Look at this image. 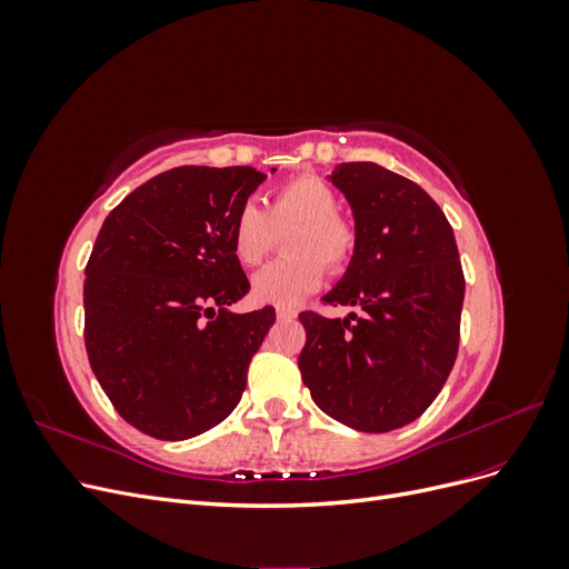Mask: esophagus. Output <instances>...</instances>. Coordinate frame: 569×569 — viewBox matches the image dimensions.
Returning a JSON list of instances; mask_svg holds the SVG:
<instances>
[{
	"mask_svg": "<svg viewBox=\"0 0 569 569\" xmlns=\"http://www.w3.org/2000/svg\"><path fill=\"white\" fill-rule=\"evenodd\" d=\"M274 313H278L280 320H295V318H297V308H291V306H278V308H274Z\"/></svg>",
	"mask_w": 569,
	"mask_h": 569,
	"instance_id": "esophagus-1",
	"label": "esophagus"
}]
</instances>
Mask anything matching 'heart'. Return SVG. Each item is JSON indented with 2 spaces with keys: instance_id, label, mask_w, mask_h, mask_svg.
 I'll list each match as a JSON object with an SVG mask.
<instances>
[{
  "instance_id": "obj_1",
  "label": "heart",
  "mask_w": 569,
  "mask_h": 569,
  "mask_svg": "<svg viewBox=\"0 0 569 569\" xmlns=\"http://www.w3.org/2000/svg\"><path fill=\"white\" fill-rule=\"evenodd\" d=\"M332 184L318 176H297L272 189L266 211L244 201L232 216L230 247L239 263L256 268L278 247L280 234L289 256L266 266L253 278V297L263 303L295 306L322 284L325 266L343 272L358 249L356 222L339 209Z\"/></svg>"
}]
</instances>
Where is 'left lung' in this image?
<instances>
[{
	"mask_svg": "<svg viewBox=\"0 0 569 569\" xmlns=\"http://www.w3.org/2000/svg\"><path fill=\"white\" fill-rule=\"evenodd\" d=\"M332 182L353 209L358 249L322 306L363 313H299V370L327 416L391 432L432 406L456 363L465 297L456 237L422 187L382 166L341 163Z\"/></svg>",
	"mask_w": 569,
	"mask_h": 569,
	"instance_id": "obj_1",
	"label": "left lung"
}]
</instances>
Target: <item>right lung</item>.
<instances>
[{
  "instance_id": "add662e5",
  "label": "right lung",
  "mask_w": 569,
  "mask_h": 569,
  "mask_svg": "<svg viewBox=\"0 0 569 569\" xmlns=\"http://www.w3.org/2000/svg\"><path fill=\"white\" fill-rule=\"evenodd\" d=\"M266 180L251 166H180L107 216L84 266V349L118 416L182 441L242 399L274 308L230 313L249 280L230 247L234 211Z\"/></svg>"
}]
</instances>
